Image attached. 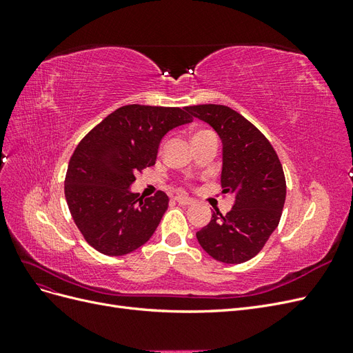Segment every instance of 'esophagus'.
<instances>
[{"mask_svg": "<svg viewBox=\"0 0 353 353\" xmlns=\"http://www.w3.org/2000/svg\"><path fill=\"white\" fill-rule=\"evenodd\" d=\"M175 201L179 203V205H183V206H190V205H193V203H194L193 199H190L187 196H176Z\"/></svg>", "mask_w": 353, "mask_h": 353, "instance_id": "obj_1", "label": "esophagus"}]
</instances>
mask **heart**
I'll list each match as a JSON object with an SVG mask.
<instances>
[{"label":"heart","instance_id":"obj_1","mask_svg":"<svg viewBox=\"0 0 353 353\" xmlns=\"http://www.w3.org/2000/svg\"><path fill=\"white\" fill-rule=\"evenodd\" d=\"M203 132H206V131H197L194 135H200V134H203ZM194 135H193V137H194Z\"/></svg>","mask_w":353,"mask_h":353}]
</instances>
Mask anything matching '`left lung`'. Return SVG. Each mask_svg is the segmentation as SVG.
Returning <instances> with one entry per match:
<instances>
[{"instance_id":"8db88e82","label":"left lung","mask_w":353,"mask_h":353,"mask_svg":"<svg viewBox=\"0 0 353 353\" xmlns=\"http://www.w3.org/2000/svg\"><path fill=\"white\" fill-rule=\"evenodd\" d=\"M209 123L222 141V193L236 196L232 209L212 213L196 232L200 245L213 259L243 263L258 254L279 227L285 201V178L266 137L236 110L222 104L185 108Z\"/></svg>"}]
</instances>
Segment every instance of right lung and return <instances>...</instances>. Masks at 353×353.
Wrapping results in <instances>:
<instances>
[{"instance_id":"right-lung-1","label":"right lung","mask_w":353,"mask_h":353,"mask_svg":"<svg viewBox=\"0 0 353 353\" xmlns=\"http://www.w3.org/2000/svg\"><path fill=\"white\" fill-rule=\"evenodd\" d=\"M193 121L187 109L130 104L85 135L70 157L65 196L83 239L108 256H123L150 240L168 209L157 191L140 197L135 174L156 163L159 144L174 128Z\"/></svg>"}]
</instances>
